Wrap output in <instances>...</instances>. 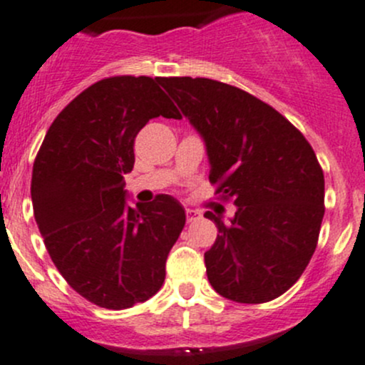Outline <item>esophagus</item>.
Returning a JSON list of instances; mask_svg holds the SVG:
<instances>
[{"instance_id": "34e87169", "label": "esophagus", "mask_w": 365, "mask_h": 365, "mask_svg": "<svg viewBox=\"0 0 365 365\" xmlns=\"http://www.w3.org/2000/svg\"><path fill=\"white\" fill-rule=\"evenodd\" d=\"M185 213H187V222H194L201 217V213H199L197 210H192V208H187Z\"/></svg>"}]
</instances>
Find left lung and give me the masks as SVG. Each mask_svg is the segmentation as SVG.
<instances>
[{
	"label": "left lung",
	"instance_id": "obj_1",
	"mask_svg": "<svg viewBox=\"0 0 365 365\" xmlns=\"http://www.w3.org/2000/svg\"><path fill=\"white\" fill-rule=\"evenodd\" d=\"M160 86L202 138L210 182L234 201L229 222L206 212L218 236L205 252L222 297L273 301L312 260L324 218V171L312 145L255 96L210 78L173 76Z\"/></svg>",
	"mask_w": 365,
	"mask_h": 365
}]
</instances>
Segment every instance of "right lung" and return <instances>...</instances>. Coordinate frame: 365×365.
Masks as SVG:
<instances>
[{
	"mask_svg": "<svg viewBox=\"0 0 365 365\" xmlns=\"http://www.w3.org/2000/svg\"><path fill=\"white\" fill-rule=\"evenodd\" d=\"M159 80L96 82L57 115L34 160L31 199L45 247L71 289L101 308L150 299L185 225L173 195L133 208L124 189L140 129L150 118L182 117Z\"/></svg>",
	"mask_w": 365,
	"mask_h": 365,
	"instance_id": "obj_1",
	"label": "right lung"
}]
</instances>
